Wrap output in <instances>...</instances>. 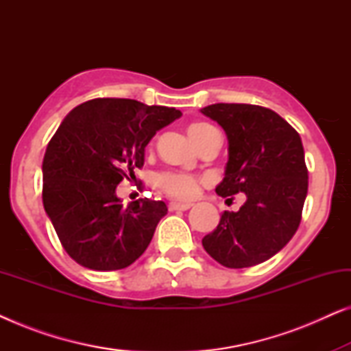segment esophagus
Segmentation results:
<instances>
[{"label": "esophagus", "mask_w": 351, "mask_h": 351, "mask_svg": "<svg viewBox=\"0 0 351 351\" xmlns=\"http://www.w3.org/2000/svg\"><path fill=\"white\" fill-rule=\"evenodd\" d=\"M191 203H177V201H171L169 210H189L191 208Z\"/></svg>", "instance_id": "34e87169"}]
</instances>
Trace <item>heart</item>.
I'll return each instance as SVG.
<instances>
[{
	"instance_id": "1",
	"label": "heart",
	"mask_w": 351,
	"mask_h": 351,
	"mask_svg": "<svg viewBox=\"0 0 351 351\" xmlns=\"http://www.w3.org/2000/svg\"><path fill=\"white\" fill-rule=\"evenodd\" d=\"M215 131H217V129L209 123H193L190 124L189 128V136L191 138V142H193L198 148H201ZM156 185L160 186L165 193L172 196V198L189 201L193 199L195 196L198 195L199 179L190 174L167 171L161 172V174L156 177Z\"/></svg>"
}]
</instances>
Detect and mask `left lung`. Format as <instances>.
I'll return each mask as SVG.
<instances>
[{"label":"left lung","instance_id":"obj_1","mask_svg":"<svg viewBox=\"0 0 351 351\" xmlns=\"http://www.w3.org/2000/svg\"><path fill=\"white\" fill-rule=\"evenodd\" d=\"M201 113L228 137L227 171L215 191L228 199L246 195L238 213L223 210L203 246L227 268L258 265L280 252L300 225L308 191L300 136L280 114L258 105L214 104Z\"/></svg>","mask_w":351,"mask_h":351}]
</instances>
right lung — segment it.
I'll list each match as a JSON object with an SVG mask.
<instances>
[{
  "label": "right lung",
  "instance_id": "1",
  "mask_svg": "<svg viewBox=\"0 0 351 351\" xmlns=\"http://www.w3.org/2000/svg\"><path fill=\"white\" fill-rule=\"evenodd\" d=\"M180 110L132 99H93L66 114L43 160V204L66 254L90 270H121L145 252L162 201L123 206L117 185L143 166L156 131Z\"/></svg>",
  "mask_w": 351,
  "mask_h": 351
}]
</instances>
